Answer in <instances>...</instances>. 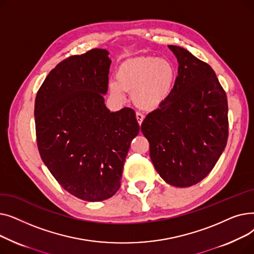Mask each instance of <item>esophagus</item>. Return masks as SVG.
Segmentation results:
<instances>
[{
    "instance_id": "1",
    "label": "esophagus",
    "mask_w": 254,
    "mask_h": 254,
    "mask_svg": "<svg viewBox=\"0 0 254 254\" xmlns=\"http://www.w3.org/2000/svg\"><path fill=\"white\" fill-rule=\"evenodd\" d=\"M136 118L138 120V124L141 126V124L143 123V120H144V115L140 112H136Z\"/></svg>"
}]
</instances>
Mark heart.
<instances>
[{
  "instance_id": "b5f03b06",
  "label": "heart",
  "mask_w": 254,
  "mask_h": 254,
  "mask_svg": "<svg viewBox=\"0 0 254 254\" xmlns=\"http://www.w3.org/2000/svg\"><path fill=\"white\" fill-rule=\"evenodd\" d=\"M175 68L171 62L154 57H138L120 64L116 79L109 80L111 96L118 101L131 92L134 104L140 109L158 108L169 97L175 80Z\"/></svg>"
}]
</instances>
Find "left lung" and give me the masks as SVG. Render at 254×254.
<instances>
[{"mask_svg": "<svg viewBox=\"0 0 254 254\" xmlns=\"http://www.w3.org/2000/svg\"><path fill=\"white\" fill-rule=\"evenodd\" d=\"M178 76L167 100L143 120L152 164L167 183L189 188L214 168L229 137L228 99L211 66L169 45Z\"/></svg>", "mask_w": 254, "mask_h": 254, "instance_id": "left-lung-1", "label": "left lung"}]
</instances>
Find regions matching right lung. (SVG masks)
I'll use <instances>...</instances> for the list:
<instances>
[{
  "instance_id": "add662e5",
  "label": "right lung",
  "mask_w": 254,
  "mask_h": 254,
  "mask_svg": "<svg viewBox=\"0 0 254 254\" xmlns=\"http://www.w3.org/2000/svg\"><path fill=\"white\" fill-rule=\"evenodd\" d=\"M108 55L95 48L64 60L35 101L43 163L64 190L87 202L104 201L118 190L129 144L140 129L134 110L110 112L105 105Z\"/></svg>"
}]
</instances>
